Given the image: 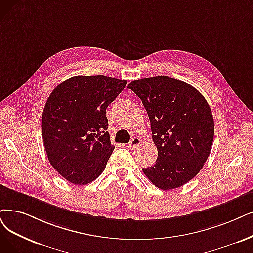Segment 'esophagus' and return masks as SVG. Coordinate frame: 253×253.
I'll list each match as a JSON object with an SVG mask.
<instances>
[{"label": "esophagus", "instance_id": "1", "mask_svg": "<svg viewBox=\"0 0 253 253\" xmlns=\"http://www.w3.org/2000/svg\"><path fill=\"white\" fill-rule=\"evenodd\" d=\"M140 143H141V140L138 137H134L132 140H130V142L128 143V146H129V148L134 149V148H137L140 145Z\"/></svg>", "mask_w": 253, "mask_h": 253}]
</instances>
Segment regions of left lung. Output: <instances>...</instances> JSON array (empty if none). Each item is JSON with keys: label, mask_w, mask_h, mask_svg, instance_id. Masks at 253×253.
<instances>
[{"label": "left lung", "mask_w": 253, "mask_h": 253, "mask_svg": "<svg viewBox=\"0 0 253 253\" xmlns=\"http://www.w3.org/2000/svg\"><path fill=\"white\" fill-rule=\"evenodd\" d=\"M146 109L156 164L143 172L156 187L171 190L193 178L209 158L214 119L206 98L184 81L167 76L134 80L127 86Z\"/></svg>", "instance_id": "1"}]
</instances>
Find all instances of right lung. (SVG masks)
<instances>
[{
	"mask_svg": "<svg viewBox=\"0 0 253 253\" xmlns=\"http://www.w3.org/2000/svg\"><path fill=\"white\" fill-rule=\"evenodd\" d=\"M126 83L106 76H76L49 94L42 118L43 145L50 165L72 184L91 183L106 168L115 148L106 109Z\"/></svg>",
	"mask_w": 253,
	"mask_h": 253,
	"instance_id": "1",
	"label": "right lung"
}]
</instances>
